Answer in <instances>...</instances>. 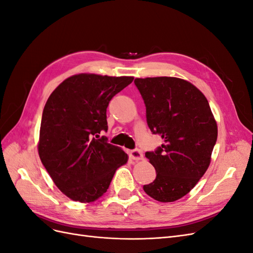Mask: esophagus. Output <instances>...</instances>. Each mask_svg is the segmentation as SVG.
<instances>
[{
	"label": "esophagus",
	"instance_id": "esophagus-1",
	"mask_svg": "<svg viewBox=\"0 0 253 253\" xmlns=\"http://www.w3.org/2000/svg\"><path fill=\"white\" fill-rule=\"evenodd\" d=\"M129 157L134 160H140L143 159L142 152L139 149H134L132 151H129Z\"/></svg>",
	"mask_w": 253,
	"mask_h": 253
}]
</instances>
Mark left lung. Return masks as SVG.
Returning <instances> with one entry per match:
<instances>
[{
  "label": "left lung",
  "mask_w": 253,
  "mask_h": 253,
  "mask_svg": "<svg viewBox=\"0 0 253 253\" xmlns=\"http://www.w3.org/2000/svg\"><path fill=\"white\" fill-rule=\"evenodd\" d=\"M145 117L163 144L145 152L156 170L155 180L144 192L162 203L177 201L189 193L210 165L217 139V126L202 91L179 78H137Z\"/></svg>",
  "instance_id": "obj_1"
}]
</instances>
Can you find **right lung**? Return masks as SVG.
<instances>
[{"label": "right lung", "instance_id": "1", "mask_svg": "<svg viewBox=\"0 0 253 253\" xmlns=\"http://www.w3.org/2000/svg\"><path fill=\"white\" fill-rule=\"evenodd\" d=\"M133 77L75 75L52 91L44 106L39 156L56 186L73 201L90 203L109 189L127 155L108 142L106 109ZM98 139L97 140L96 138Z\"/></svg>", "mask_w": 253, "mask_h": 253}]
</instances>
